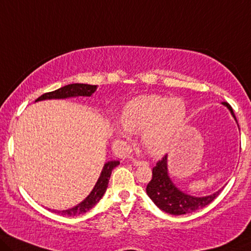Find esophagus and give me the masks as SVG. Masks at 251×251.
<instances>
[{
  "mask_svg": "<svg viewBox=\"0 0 251 251\" xmlns=\"http://www.w3.org/2000/svg\"><path fill=\"white\" fill-rule=\"evenodd\" d=\"M133 163H134V166H136V167H138V166H144V167L149 166V163H148V162H145V161H140V160H134Z\"/></svg>",
  "mask_w": 251,
  "mask_h": 251,
  "instance_id": "esophagus-1",
  "label": "esophagus"
}]
</instances>
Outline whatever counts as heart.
<instances>
[{
	"mask_svg": "<svg viewBox=\"0 0 251 251\" xmlns=\"http://www.w3.org/2000/svg\"><path fill=\"white\" fill-rule=\"evenodd\" d=\"M186 118L187 106L182 99L142 96L129 101L123 109V127H116L115 135L118 140L129 141V133H142L145 151L153 156H160L173 147Z\"/></svg>",
	"mask_w": 251,
	"mask_h": 251,
	"instance_id": "heart-1",
	"label": "heart"
}]
</instances>
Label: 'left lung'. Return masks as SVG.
<instances>
[{"instance_id": "8db88e82", "label": "left lung", "mask_w": 251, "mask_h": 251, "mask_svg": "<svg viewBox=\"0 0 251 251\" xmlns=\"http://www.w3.org/2000/svg\"><path fill=\"white\" fill-rule=\"evenodd\" d=\"M237 122L233 110L227 102H223ZM222 189L207 196H193L184 193L171 180L168 173V155L156 163L152 170V179L147 186V194L161 211L173 215H182L195 212L212 203Z\"/></svg>"}]
</instances>
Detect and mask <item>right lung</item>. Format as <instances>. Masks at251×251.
<instances>
[{
  "mask_svg": "<svg viewBox=\"0 0 251 251\" xmlns=\"http://www.w3.org/2000/svg\"><path fill=\"white\" fill-rule=\"evenodd\" d=\"M97 90V85L91 84H83V83H73L62 87L55 91L44 93L43 96H40L36 101H42V100H50V99H67V98H73V97H91L92 93H95ZM119 164V161H108L104 163V166L101 170L98 180H97L95 187L91 190V193L81 201L80 204H77L76 206L69 209H63V211H57V209H53L54 213L57 214L66 215V216H75L83 214V213L88 212L89 209H91L98 201L101 200L103 194L106 193L108 182H109L111 171L115 167H117Z\"/></svg>",
  "mask_w": 251,
  "mask_h": 251,
  "instance_id": "add662e5",
  "label": "right lung"
}]
</instances>
